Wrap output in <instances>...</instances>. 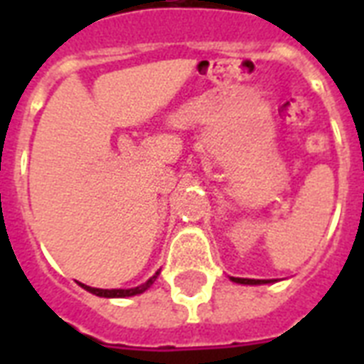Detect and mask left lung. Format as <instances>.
<instances>
[{"mask_svg":"<svg viewBox=\"0 0 364 364\" xmlns=\"http://www.w3.org/2000/svg\"><path fill=\"white\" fill-rule=\"evenodd\" d=\"M232 282L245 283V285H257V283H266V282H260V279H243V277H232Z\"/></svg>","mask_w":364,"mask_h":364,"instance_id":"1","label":"left lung"}]
</instances>
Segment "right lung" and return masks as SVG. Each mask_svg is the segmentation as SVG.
I'll return each instance as SVG.
<instances>
[{"mask_svg": "<svg viewBox=\"0 0 364 364\" xmlns=\"http://www.w3.org/2000/svg\"><path fill=\"white\" fill-rule=\"evenodd\" d=\"M156 276H159V272H156V274H154L147 283H143V285L134 289H96V287H88V285H82V283H81V287L90 291L92 294H98V296H107V299H115V296H119V299H124V296H134V294H139L143 293V291H147V289L153 285L154 279H156Z\"/></svg>", "mask_w": 364, "mask_h": 364, "instance_id": "add662e5", "label": "right lung"}]
</instances>
